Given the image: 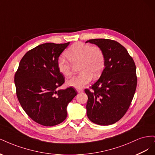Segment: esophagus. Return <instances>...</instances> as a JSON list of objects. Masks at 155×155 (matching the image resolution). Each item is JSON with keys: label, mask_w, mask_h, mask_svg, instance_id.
Masks as SVG:
<instances>
[{"label": "esophagus", "mask_w": 155, "mask_h": 155, "mask_svg": "<svg viewBox=\"0 0 155 155\" xmlns=\"http://www.w3.org/2000/svg\"><path fill=\"white\" fill-rule=\"evenodd\" d=\"M83 91V89H81V88H77V92L78 93H81Z\"/></svg>", "instance_id": "esophagus-1"}]
</instances>
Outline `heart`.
<instances>
[{"mask_svg":"<svg viewBox=\"0 0 155 155\" xmlns=\"http://www.w3.org/2000/svg\"><path fill=\"white\" fill-rule=\"evenodd\" d=\"M72 64H78V70L81 72L67 81V84L76 88H81L90 83L92 78L100 76L105 67L104 51L97 46H91L81 42L74 43L65 53ZM59 72L65 78L72 74V66L61 57L57 63Z\"/></svg>","mask_w":155,"mask_h":155,"instance_id":"heart-1","label":"heart"}]
</instances>
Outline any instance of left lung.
<instances>
[{"mask_svg": "<svg viewBox=\"0 0 155 155\" xmlns=\"http://www.w3.org/2000/svg\"><path fill=\"white\" fill-rule=\"evenodd\" d=\"M87 43L97 46L105 55L100 78L92 85V91L85 90L87 114L96 124H113L125 115L134 97L137 85L135 63L125 48L115 41L94 39Z\"/></svg>", "mask_w": 155, "mask_h": 155, "instance_id": "1", "label": "left lung"}]
</instances>
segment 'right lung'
<instances>
[{"label":"right lung","instance_id":"right-lung-1","mask_svg":"<svg viewBox=\"0 0 155 155\" xmlns=\"http://www.w3.org/2000/svg\"><path fill=\"white\" fill-rule=\"evenodd\" d=\"M69 44L46 43L36 46L23 56L15 73L18 101L28 116L42 125L63 122L67 116L68 104L78 94L72 87L58 90L64 78L57 63Z\"/></svg>","mask_w":155,"mask_h":155}]
</instances>
